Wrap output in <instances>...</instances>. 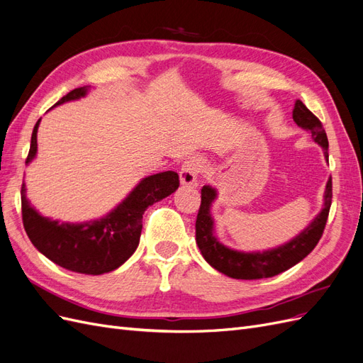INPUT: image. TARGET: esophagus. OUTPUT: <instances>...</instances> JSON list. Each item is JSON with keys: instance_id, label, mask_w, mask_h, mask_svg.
Wrapping results in <instances>:
<instances>
[{"instance_id": "34e87169", "label": "esophagus", "mask_w": 363, "mask_h": 363, "mask_svg": "<svg viewBox=\"0 0 363 363\" xmlns=\"http://www.w3.org/2000/svg\"><path fill=\"white\" fill-rule=\"evenodd\" d=\"M202 170V162L201 160L197 158H191L185 162V166L182 167L181 173H179V179L181 184L185 186H190V185H196L197 181V174L201 173Z\"/></svg>"}]
</instances>
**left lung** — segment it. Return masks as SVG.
Segmentation results:
<instances>
[{
	"instance_id": "1",
	"label": "left lung",
	"mask_w": 363,
	"mask_h": 363,
	"mask_svg": "<svg viewBox=\"0 0 363 363\" xmlns=\"http://www.w3.org/2000/svg\"><path fill=\"white\" fill-rule=\"evenodd\" d=\"M292 119L303 130L312 134L315 143H318L324 149V157L329 158V154H327L329 140H327L323 123L317 116L309 111V108L300 99L296 101L294 110H292ZM201 197V208H199L196 218V242L199 249H201L205 261L214 267L217 272L233 279H264L286 272L288 268L294 267L301 259H305L315 249V245L318 244L320 238L323 237L332 205V178L325 185L324 208L300 235L292 238L289 242L280 245V247L256 253L232 250L216 238L214 220L211 214H209V209H211L214 199L217 197V191L213 186L203 185Z\"/></svg>"
}]
</instances>
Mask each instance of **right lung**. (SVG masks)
I'll return each instance as SVG.
<instances>
[{
	"mask_svg": "<svg viewBox=\"0 0 363 363\" xmlns=\"http://www.w3.org/2000/svg\"><path fill=\"white\" fill-rule=\"evenodd\" d=\"M89 87L69 91L55 105L79 99L87 95ZM54 105V107H55ZM31 134L30 152L26 162L36 157L38 128ZM177 172H161L140 181L125 201L110 214L86 223H58L57 220L40 216L26 197V184L21 186L22 223L40 253L66 270L81 274H104L116 270L135 252L142 235V218L147 206L154 205L178 190Z\"/></svg>",
	"mask_w": 363,
	"mask_h": 363,
	"instance_id": "1",
	"label": "right lung"
}]
</instances>
